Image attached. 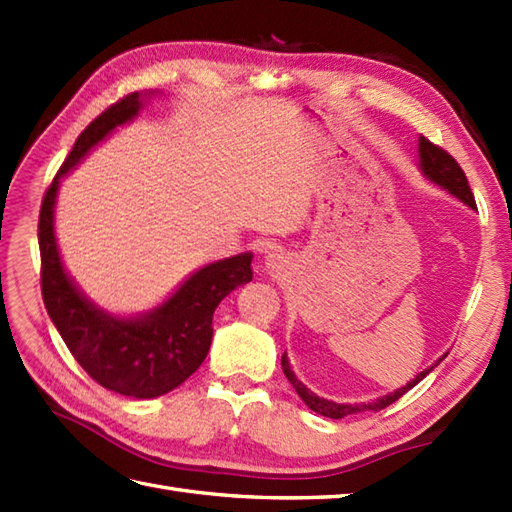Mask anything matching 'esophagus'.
Wrapping results in <instances>:
<instances>
[{
  "label": "esophagus",
  "mask_w": 512,
  "mask_h": 512,
  "mask_svg": "<svg viewBox=\"0 0 512 512\" xmlns=\"http://www.w3.org/2000/svg\"><path fill=\"white\" fill-rule=\"evenodd\" d=\"M286 266H288V259H286L284 255L273 253V255H268V257H266V268H268V273H275V275H279L281 270H286Z\"/></svg>",
  "instance_id": "1"
}]
</instances>
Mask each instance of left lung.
<instances>
[{"label": "left lung", "instance_id": "obj_1", "mask_svg": "<svg viewBox=\"0 0 512 512\" xmlns=\"http://www.w3.org/2000/svg\"><path fill=\"white\" fill-rule=\"evenodd\" d=\"M418 156H420V169H422L424 176H427L431 182H436L438 187L447 189L451 195H455V198H460L466 206H471V209H477L475 198H473L471 187H469V180H466L462 167L458 165V162H455V158L451 154H447V151H444L442 147L433 145V143H429L427 138L420 136V140H418ZM444 358H447V354H444L442 358H438V361L433 363L431 367L424 369V372H420L405 387L391 391V394H387V396H380L374 402H358V405H343V402H332V400L319 398L317 394H314V391H310L306 385H303L301 380H297L295 372H292V369H290V361H288L286 354L281 356V367H284V374L290 380V385L295 387L299 398L306 402V405L312 411L321 413V416H325V418L339 420V418H345V416H352V413H358V411H380V409L389 407L391 402H396L402 394H407L411 387H416L424 376H427L429 372H433V367H438L444 361Z\"/></svg>", "mask_w": 512, "mask_h": 512}]
</instances>
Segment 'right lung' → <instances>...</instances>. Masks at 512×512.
<instances>
[{
    "label": "right lung",
    "instance_id": "add662e5",
    "mask_svg": "<svg viewBox=\"0 0 512 512\" xmlns=\"http://www.w3.org/2000/svg\"><path fill=\"white\" fill-rule=\"evenodd\" d=\"M143 99L138 92L127 94L83 129L43 195L39 213L41 295L54 328L96 383L129 398H156L182 385L209 354L215 308L253 279V255L239 253L195 270L158 308L116 317L94 306L65 273L54 237L59 182L118 125L132 121Z\"/></svg>",
    "mask_w": 512,
    "mask_h": 512
}]
</instances>
